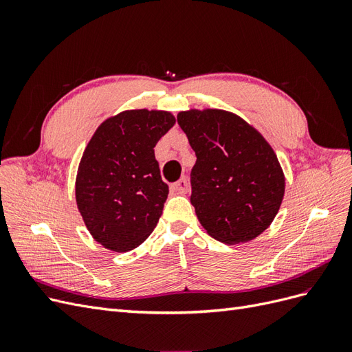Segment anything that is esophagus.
I'll list each match as a JSON object with an SVG mask.
<instances>
[{"mask_svg":"<svg viewBox=\"0 0 352 352\" xmlns=\"http://www.w3.org/2000/svg\"><path fill=\"white\" fill-rule=\"evenodd\" d=\"M188 188H189V184H188V179L185 176L172 185V189L177 194H186Z\"/></svg>","mask_w":352,"mask_h":352,"instance_id":"1","label":"esophagus"}]
</instances>
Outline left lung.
<instances>
[{
	"mask_svg": "<svg viewBox=\"0 0 352 352\" xmlns=\"http://www.w3.org/2000/svg\"><path fill=\"white\" fill-rule=\"evenodd\" d=\"M197 155L190 204L214 239L235 245L257 238L278 214L285 176L273 148L239 116L225 110L177 114Z\"/></svg>",
	"mask_w": 352,
	"mask_h": 352,
	"instance_id": "left-lung-1",
	"label": "left lung"
}]
</instances>
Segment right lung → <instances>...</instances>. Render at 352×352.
<instances>
[{"label": "right lung", "instance_id": "right-lung-1", "mask_svg": "<svg viewBox=\"0 0 352 352\" xmlns=\"http://www.w3.org/2000/svg\"><path fill=\"white\" fill-rule=\"evenodd\" d=\"M176 119L160 110H126L102 122L85 148L76 176V202L94 239L116 252L151 235L168 186L154 146Z\"/></svg>", "mask_w": 352, "mask_h": 352}]
</instances>
